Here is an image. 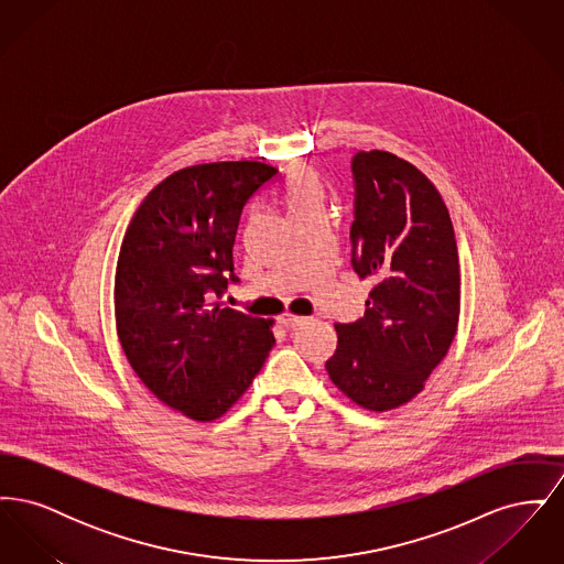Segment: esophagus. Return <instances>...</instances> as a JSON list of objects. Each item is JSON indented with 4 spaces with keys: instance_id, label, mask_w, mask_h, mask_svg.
Wrapping results in <instances>:
<instances>
[{
    "instance_id": "esophagus-1",
    "label": "esophagus",
    "mask_w": 564,
    "mask_h": 564,
    "mask_svg": "<svg viewBox=\"0 0 564 564\" xmlns=\"http://www.w3.org/2000/svg\"><path fill=\"white\" fill-rule=\"evenodd\" d=\"M279 322L283 323L285 327L294 329V327L304 325V323L308 322V319H306V317H297V315H292V313H285V315H281V319H279Z\"/></svg>"
}]
</instances>
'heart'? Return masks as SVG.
I'll use <instances>...</instances> for the list:
<instances>
[{
    "label": "heart",
    "instance_id": "obj_1",
    "mask_svg": "<svg viewBox=\"0 0 564 564\" xmlns=\"http://www.w3.org/2000/svg\"><path fill=\"white\" fill-rule=\"evenodd\" d=\"M288 209L292 217L323 214L325 207V184L315 171H297L288 188Z\"/></svg>",
    "mask_w": 564,
    "mask_h": 564
}]
</instances>
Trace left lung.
Instances as JSON below:
<instances>
[{"label": "left lung", "instance_id": "obj_1", "mask_svg": "<svg viewBox=\"0 0 564 564\" xmlns=\"http://www.w3.org/2000/svg\"><path fill=\"white\" fill-rule=\"evenodd\" d=\"M350 173V264L375 288L361 319L336 323L325 368L349 400L384 412L416 398L453 345L458 251L440 192L414 164L372 150L352 156Z\"/></svg>", "mask_w": 564, "mask_h": 564}]
</instances>
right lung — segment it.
<instances>
[{
  "label": "right lung",
  "instance_id": "obj_1",
  "mask_svg": "<svg viewBox=\"0 0 564 564\" xmlns=\"http://www.w3.org/2000/svg\"><path fill=\"white\" fill-rule=\"evenodd\" d=\"M276 169L209 162L175 171L134 212L116 267V329L141 382L169 408L215 421L249 389L274 345L272 322L221 308L239 283L242 209Z\"/></svg>",
  "mask_w": 564,
  "mask_h": 564
}]
</instances>
